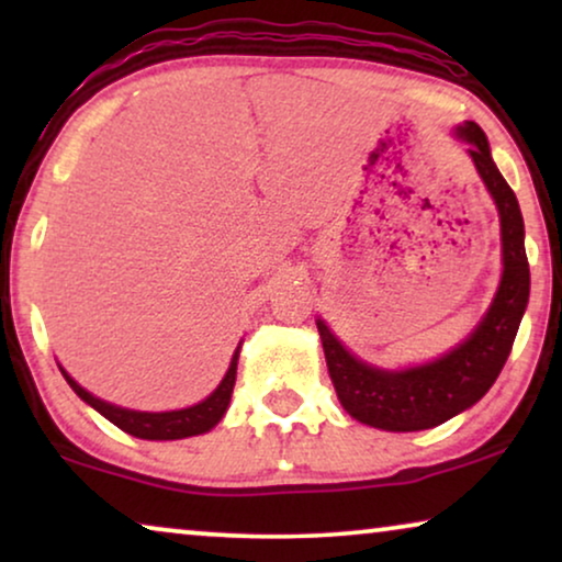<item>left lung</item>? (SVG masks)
<instances>
[{
  "instance_id": "left-lung-1",
  "label": "left lung",
  "mask_w": 562,
  "mask_h": 562,
  "mask_svg": "<svg viewBox=\"0 0 562 562\" xmlns=\"http://www.w3.org/2000/svg\"><path fill=\"white\" fill-rule=\"evenodd\" d=\"M456 135L468 143L475 171L494 196L502 222L504 273L481 325L458 348L432 363L404 368V371H383L350 356L325 322L317 319L329 379L345 412L363 425L389 432H417V429L437 427L479 402L502 373L521 314L527 310L529 263L525 252V220L517 196L498 173L483 130L475 122H465L456 130Z\"/></svg>"
}]
</instances>
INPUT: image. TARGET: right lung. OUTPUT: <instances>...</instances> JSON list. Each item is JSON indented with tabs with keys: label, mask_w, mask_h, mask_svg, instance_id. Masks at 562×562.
<instances>
[{
	"label": "right lung",
	"mask_w": 562,
	"mask_h": 562,
	"mask_svg": "<svg viewBox=\"0 0 562 562\" xmlns=\"http://www.w3.org/2000/svg\"><path fill=\"white\" fill-rule=\"evenodd\" d=\"M237 356H240V348L235 350L233 360H229V368L225 373V379L217 389L212 391L204 402H199L189 409H176V412H135V409H122V406H114L110 402H102L94 394H89L87 389H81L71 375H68L64 368V379L68 381L76 394H79L83 402L117 425L122 432L140 437V440H183V437H194V435H204L217 425V422L225 417L227 406H229V396H233L235 389V375H237Z\"/></svg>",
	"instance_id": "obj_1"
}]
</instances>
